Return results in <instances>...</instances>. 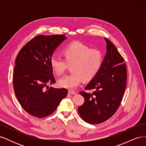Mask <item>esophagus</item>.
I'll use <instances>...</instances> for the list:
<instances>
[{
    "mask_svg": "<svg viewBox=\"0 0 146 146\" xmlns=\"http://www.w3.org/2000/svg\"><path fill=\"white\" fill-rule=\"evenodd\" d=\"M68 94H71V95H75V94H77V92L76 91H72V90H69L68 91Z\"/></svg>",
    "mask_w": 146,
    "mask_h": 146,
    "instance_id": "1",
    "label": "esophagus"
}]
</instances>
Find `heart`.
Listing matches in <instances>:
<instances>
[{
	"instance_id": "heart-1",
	"label": "heart",
	"mask_w": 146,
	"mask_h": 146,
	"mask_svg": "<svg viewBox=\"0 0 146 146\" xmlns=\"http://www.w3.org/2000/svg\"><path fill=\"white\" fill-rule=\"evenodd\" d=\"M64 59L56 54L50 59L52 69L60 76L71 66L72 74L61 77L58 85L68 89H75L82 81L90 80L99 72L103 61L102 53L97 48L90 47L80 42H74L63 49Z\"/></svg>"
}]
</instances>
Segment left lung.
Instances as JSON below:
<instances>
[{"mask_svg":"<svg viewBox=\"0 0 146 146\" xmlns=\"http://www.w3.org/2000/svg\"><path fill=\"white\" fill-rule=\"evenodd\" d=\"M107 53L96 76L82 91L85 102L78 108L83 120L91 124L106 121L115 113L121 104L127 82L124 59L107 38ZM92 91L89 93L88 90Z\"/></svg>","mask_w":146,"mask_h":146,"instance_id":"obj_1","label":"left lung"}]
</instances>
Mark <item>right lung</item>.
<instances>
[{"mask_svg":"<svg viewBox=\"0 0 146 146\" xmlns=\"http://www.w3.org/2000/svg\"><path fill=\"white\" fill-rule=\"evenodd\" d=\"M66 38L63 35H38L26 44L17 55L13 88L22 107L30 115L38 118L50 115L68 94L65 88L44 89L47 84L55 82L50 59Z\"/></svg>","mask_w":146,"mask_h":146,"instance_id":"obj_1","label":"right lung"}]
</instances>
